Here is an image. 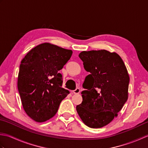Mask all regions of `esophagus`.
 Segmentation results:
<instances>
[{"label": "esophagus", "mask_w": 148, "mask_h": 148, "mask_svg": "<svg viewBox=\"0 0 148 148\" xmlns=\"http://www.w3.org/2000/svg\"><path fill=\"white\" fill-rule=\"evenodd\" d=\"M73 92H74V93H75V94L79 93V92H80V89L79 88H76V89H75V90L73 91Z\"/></svg>", "instance_id": "1"}]
</instances>
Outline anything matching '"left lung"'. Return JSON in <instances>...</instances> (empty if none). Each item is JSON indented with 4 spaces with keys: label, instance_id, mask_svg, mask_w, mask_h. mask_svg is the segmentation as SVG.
Returning a JSON list of instances; mask_svg holds the SVG:
<instances>
[{
    "label": "left lung",
    "instance_id": "left-lung-1",
    "mask_svg": "<svg viewBox=\"0 0 148 148\" xmlns=\"http://www.w3.org/2000/svg\"><path fill=\"white\" fill-rule=\"evenodd\" d=\"M79 57L90 74L85 77L83 102L77 112L88 127L101 128L117 116L128 99L129 76L123 61L107 50L82 51Z\"/></svg>",
    "mask_w": 148,
    "mask_h": 148
}]
</instances>
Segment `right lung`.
Segmentation results:
<instances>
[{"instance_id":"right-lung-1","label":"right lung","mask_w":148,"mask_h":148,"mask_svg":"<svg viewBox=\"0 0 148 148\" xmlns=\"http://www.w3.org/2000/svg\"><path fill=\"white\" fill-rule=\"evenodd\" d=\"M72 54V50L43 43L31 49L21 60L18 89L25 111L33 120L44 122L53 117L69 93L62 87L59 71Z\"/></svg>"}]
</instances>
